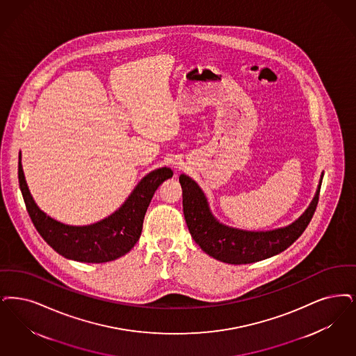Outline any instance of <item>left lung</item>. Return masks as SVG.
<instances>
[{
	"label": "left lung",
	"instance_id": "left-lung-1",
	"mask_svg": "<svg viewBox=\"0 0 356 356\" xmlns=\"http://www.w3.org/2000/svg\"><path fill=\"white\" fill-rule=\"evenodd\" d=\"M322 179L323 173L310 207L297 221L284 228L268 232H249L230 228L218 222L211 212L208 200L197 183L186 175H181L179 181L183 188L185 221L191 236L207 254L232 265L258 262L284 252L293 242L298 240L313 218L319 200Z\"/></svg>",
	"mask_w": 356,
	"mask_h": 356
}]
</instances>
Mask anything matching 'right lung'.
<instances>
[{"mask_svg": "<svg viewBox=\"0 0 356 356\" xmlns=\"http://www.w3.org/2000/svg\"><path fill=\"white\" fill-rule=\"evenodd\" d=\"M172 175L167 167L148 173L115 213L92 225L72 227L51 218L37 207L24 176L21 154L18 160L19 188L34 227L58 254L87 264L114 261L134 248L140 238L143 220L151 200L159 185L171 179Z\"/></svg>", "mask_w": 356, "mask_h": 356, "instance_id": "add662e5", "label": "right lung"}]
</instances>
